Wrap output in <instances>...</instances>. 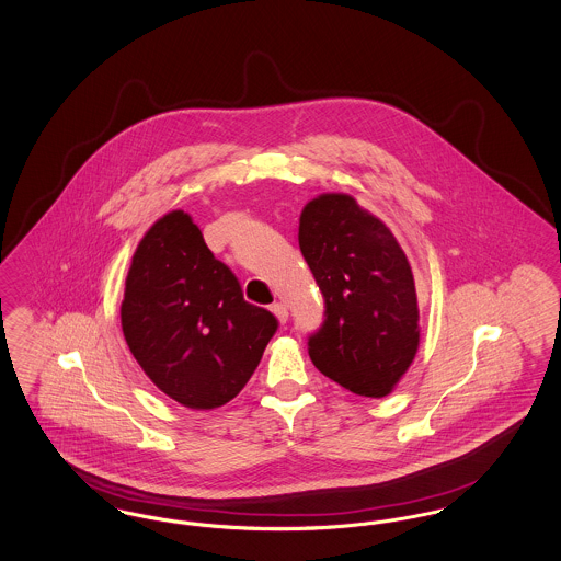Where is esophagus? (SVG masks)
Segmentation results:
<instances>
[{
    "label": "esophagus",
    "instance_id": "34e87169",
    "mask_svg": "<svg viewBox=\"0 0 561 561\" xmlns=\"http://www.w3.org/2000/svg\"><path fill=\"white\" fill-rule=\"evenodd\" d=\"M271 313L277 318L279 323H286V320H288V309H286L284 302H273L271 305Z\"/></svg>",
    "mask_w": 561,
    "mask_h": 561
}]
</instances>
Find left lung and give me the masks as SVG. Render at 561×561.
I'll return each mask as SVG.
<instances>
[{"label": "left lung", "mask_w": 561, "mask_h": 561, "mask_svg": "<svg viewBox=\"0 0 561 561\" xmlns=\"http://www.w3.org/2000/svg\"><path fill=\"white\" fill-rule=\"evenodd\" d=\"M298 245L325 302L309 336L313 366L355 396H389L421 343L414 275L396 236L355 197L321 193L300 213Z\"/></svg>", "instance_id": "obj_1"}]
</instances>
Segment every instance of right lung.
Returning a JSON list of instances; mask_svg holds the SVG:
<instances>
[{"label":"right lung","instance_id":"obj_1","mask_svg":"<svg viewBox=\"0 0 561 561\" xmlns=\"http://www.w3.org/2000/svg\"><path fill=\"white\" fill-rule=\"evenodd\" d=\"M119 313L142 373L191 410L233 400L277 330L183 210L163 214L138 241Z\"/></svg>","mask_w":561,"mask_h":561}]
</instances>
